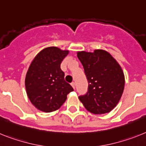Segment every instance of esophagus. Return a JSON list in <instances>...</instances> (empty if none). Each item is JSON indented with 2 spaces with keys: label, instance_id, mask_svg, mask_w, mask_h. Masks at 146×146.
Listing matches in <instances>:
<instances>
[{
  "label": "esophagus",
  "instance_id": "1",
  "mask_svg": "<svg viewBox=\"0 0 146 146\" xmlns=\"http://www.w3.org/2000/svg\"><path fill=\"white\" fill-rule=\"evenodd\" d=\"M70 84H71V86L73 87V88L75 89V87H76V84H75V82H72Z\"/></svg>",
  "mask_w": 146,
  "mask_h": 146
}]
</instances>
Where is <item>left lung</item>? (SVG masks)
<instances>
[{"instance_id": "8db88e82", "label": "left lung", "mask_w": 146, "mask_h": 146, "mask_svg": "<svg viewBox=\"0 0 146 146\" xmlns=\"http://www.w3.org/2000/svg\"><path fill=\"white\" fill-rule=\"evenodd\" d=\"M88 80V91L78 97L86 110L95 115L108 113L122 96L125 76L116 59L105 50L77 52Z\"/></svg>"}]
</instances>
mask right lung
Here are the masks:
<instances>
[{
	"label": "right lung",
	"mask_w": 146,
	"mask_h": 146,
	"mask_svg": "<svg viewBox=\"0 0 146 146\" xmlns=\"http://www.w3.org/2000/svg\"><path fill=\"white\" fill-rule=\"evenodd\" d=\"M68 50L48 47L39 52L29 66L25 78L28 98L37 110L51 112L59 110L73 87L64 81L60 64Z\"/></svg>",
	"instance_id": "right-lung-1"
}]
</instances>
